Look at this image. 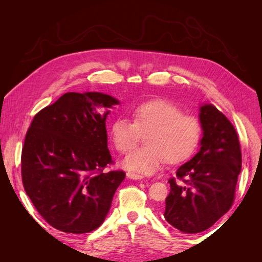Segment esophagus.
<instances>
[{
    "mask_svg": "<svg viewBox=\"0 0 262 262\" xmlns=\"http://www.w3.org/2000/svg\"><path fill=\"white\" fill-rule=\"evenodd\" d=\"M126 176H128V178H130V179H134V180L143 179V175H140V173L132 172V171H128V172H126Z\"/></svg>",
    "mask_w": 262,
    "mask_h": 262,
    "instance_id": "1",
    "label": "esophagus"
}]
</instances>
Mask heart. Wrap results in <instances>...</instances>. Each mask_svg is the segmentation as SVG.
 Returning <instances> with one entry per match:
<instances>
[{
	"label": "heart",
	"mask_w": 262,
	"mask_h": 262,
	"mask_svg": "<svg viewBox=\"0 0 262 262\" xmlns=\"http://www.w3.org/2000/svg\"><path fill=\"white\" fill-rule=\"evenodd\" d=\"M133 122L117 118L110 124V139L115 148L126 153L138 143L141 133H146L147 145L136 148L125 156L128 169L152 175L166 161L176 164L191 155L202 137L199 119L184 114L182 109L165 99H152L132 109Z\"/></svg>",
	"instance_id": "1"
}]
</instances>
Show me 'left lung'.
<instances>
[{
	"label": "left lung",
	"instance_id": "8db88e82",
	"mask_svg": "<svg viewBox=\"0 0 262 262\" xmlns=\"http://www.w3.org/2000/svg\"><path fill=\"white\" fill-rule=\"evenodd\" d=\"M201 147L171 177L164 217L186 234L207 231L232 208L242 170L238 136L225 115L212 105L200 109Z\"/></svg>",
	"mask_w": 262,
	"mask_h": 262
}]
</instances>
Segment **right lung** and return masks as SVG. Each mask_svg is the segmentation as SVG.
<instances>
[{"instance_id":"1","label":"right lung","mask_w":262,"mask_h":262,"mask_svg":"<svg viewBox=\"0 0 262 262\" xmlns=\"http://www.w3.org/2000/svg\"><path fill=\"white\" fill-rule=\"evenodd\" d=\"M119 104L101 93H67L36 114L21 149V180L47 223L64 233L98 228L123 170L107 147V108Z\"/></svg>"}]
</instances>
